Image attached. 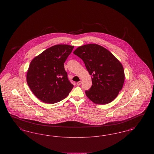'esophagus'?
I'll list each match as a JSON object with an SVG mask.
<instances>
[{"label":"esophagus","mask_w":154,"mask_h":154,"mask_svg":"<svg viewBox=\"0 0 154 154\" xmlns=\"http://www.w3.org/2000/svg\"><path fill=\"white\" fill-rule=\"evenodd\" d=\"M81 82H81V81H79V82H77V84H77V85H78V86H79V85H80L81 84Z\"/></svg>","instance_id":"esophagus-1"}]
</instances>
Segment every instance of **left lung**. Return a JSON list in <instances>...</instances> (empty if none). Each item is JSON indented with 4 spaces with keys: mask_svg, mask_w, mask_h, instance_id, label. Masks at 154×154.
Returning a JSON list of instances; mask_svg holds the SVG:
<instances>
[{
    "mask_svg": "<svg viewBox=\"0 0 154 154\" xmlns=\"http://www.w3.org/2000/svg\"><path fill=\"white\" fill-rule=\"evenodd\" d=\"M73 53L83 60L92 75V85L85 91L88 98L99 104L114 100L124 82V70L120 62L109 51L97 44L80 46Z\"/></svg>",
    "mask_w": 154,
    "mask_h": 154,
    "instance_id": "left-lung-1",
    "label": "left lung"
}]
</instances>
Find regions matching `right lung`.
Returning a JSON list of instances; mask_svg holds the SVG:
<instances>
[{
  "mask_svg": "<svg viewBox=\"0 0 154 154\" xmlns=\"http://www.w3.org/2000/svg\"><path fill=\"white\" fill-rule=\"evenodd\" d=\"M73 48L66 44L55 45L31 61L27 83L33 94L42 102L51 104L60 102L73 88L64 67Z\"/></svg>",
  "mask_w": 154,
  "mask_h": 154,
  "instance_id": "1",
  "label": "right lung"
}]
</instances>
